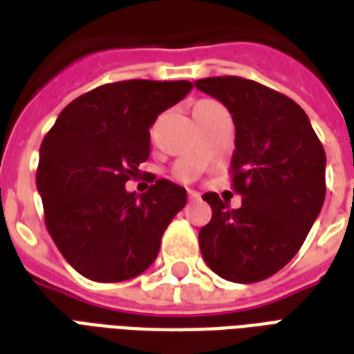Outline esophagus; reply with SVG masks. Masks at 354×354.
<instances>
[{
    "label": "esophagus",
    "mask_w": 354,
    "mask_h": 354,
    "mask_svg": "<svg viewBox=\"0 0 354 354\" xmlns=\"http://www.w3.org/2000/svg\"><path fill=\"white\" fill-rule=\"evenodd\" d=\"M187 195H189V201H192V203H195V201H201L199 192H193V189H189V192H187Z\"/></svg>",
    "instance_id": "obj_1"
}]
</instances>
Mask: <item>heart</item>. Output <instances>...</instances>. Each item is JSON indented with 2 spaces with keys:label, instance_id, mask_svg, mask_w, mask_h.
<instances>
[{
  "label": "heart",
  "instance_id": "1",
  "mask_svg": "<svg viewBox=\"0 0 354 354\" xmlns=\"http://www.w3.org/2000/svg\"><path fill=\"white\" fill-rule=\"evenodd\" d=\"M208 100H201V102H197V104H195V108H193V113H197V111H199V108L201 106H203V104H207Z\"/></svg>",
  "mask_w": 354,
  "mask_h": 354
}]
</instances>
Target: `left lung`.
I'll return each instance as SVG.
<instances>
[{
	"label": "left lung",
	"instance_id": "1",
	"mask_svg": "<svg viewBox=\"0 0 354 354\" xmlns=\"http://www.w3.org/2000/svg\"><path fill=\"white\" fill-rule=\"evenodd\" d=\"M195 87L230 109L235 123L233 192L205 193L212 208L199 231L201 254L222 279L260 282L281 271L304 245L326 195V153L296 102L256 81L207 77Z\"/></svg>",
	"mask_w": 354,
	"mask_h": 354
}]
</instances>
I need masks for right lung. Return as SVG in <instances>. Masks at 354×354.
Masks as SVG:
<instances>
[{
    "label": "right lung",
    "mask_w": 354,
    "mask_h": 354,
    "mask_svg": "<svg viewBox=\"0 0 354 354\" xmlns=\"http://www.w3.org/2000/svg\"><path fill=\"white\" fill-rule=\"evenodd\" d=\"M189 81L129 80L70 102L39 147L37 189L45 225L66 261L91 281L144 273L187 193L157 180L142 195L124 189L149 157V127L192 91Z\"/></svg>",
    "instance_id": "add662e5"
}]
</instances>
